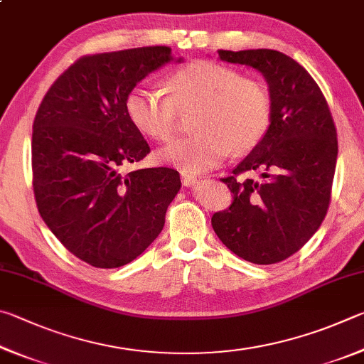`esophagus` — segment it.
<instances>
[{"instance_id": "obj_1", "label": "esophagus", "mask_w": 364, "mask_h": 364, "mask_svg": "<svg viewBox=\"0 0 364 364\" xmlns=\"http://www.w3.org/2000/svg\"><path fill=\"white\" fill-rule=\"evenodd\" d=\"M181 178H182L183 186H186V187L193 186V183L196 182V176L190 174V172H186V171H182V172H181Z\"/></svg>"}]
</instances>
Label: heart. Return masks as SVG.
Listing matches in <instances>:
<instances>
[{
    "mask_svg": "<svg viewBox=\"0 0 364 364\" xmlns=\"http://www.w3.org/2000/svg\"><path fill=\"white\" fill-rule=\"evenodd\" d=\"M166 92L136 86L124 108L137 129L159 142L177 129L178 113L196 108L192 127L198 131L158 150L159 161L186 172L219 166L228 153H243L265 137L272 121L270 94L262 82L211 60H192L166 76Z\"/></svg>",
    "mask_w": 364,
    "mask_h": 364,
    "instance_id": "obj_1",
    "label": "heart"
}]
</instances>
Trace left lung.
<instances>
[{
	"instance_id": "left-lung-1",
	"label": "left lung",
	"mask_w": 364,
	"mask_h": 364,
	"mask_svg": "<svg viewBox=\"0 0 364 364\" xmlns=\"http://www.w3.org/2000/svg\"><path fill=\"white\" fill-rule=\"evenodd\" d=\"M225 62L259 70L269 85L272 121L265 137L220 178L232 205L213 215L215 235L247 262L270 265L297 252L320 228L331 201L337 132L321 89L279 50H218ZM260 171V179H243Z\"/></svg>"
}]
</instances>
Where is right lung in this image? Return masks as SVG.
I'll return each mask as SVG.
<instances>
[{
    "mask_svg": "<svg viewBox=\"0 0 364 364\" xmlns=\"http://www.w3.org/2000/svg\"><path fill=\"white\" fill-rule=\"evenodd\" d=\"M171 60L168 46L85 55L54 81L36 112L38 211L73 256L97 269H118L140 256L161 233L181 188L171 168L121 172L150 153L127 117L126 95Z\"/></svg>",
    "mask_w": 364,
    "mask_h": 364,
    "instance_id": "right-lung-1",
    "label": "right lung"
}]
</instances>
